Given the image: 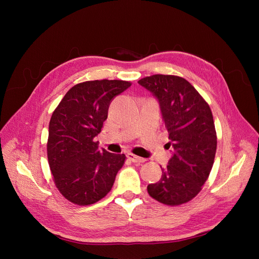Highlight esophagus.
I'll return each mask as SVG.
<instances>
[{
	"mask_svg": "<svg viewBox=\"0 0 259 259\" xmlns=\"http://www.w3.org/2000/svg\"><path fill=\"white\" fill-rule=\"evenodd\" d=\"M127 158H128L130 161L134 162V163H143V162L146 161V159L140 158V156H138V155H136V154H133V153H131V152L127 153Z\"/></svg>",
	"mask_w": 259,
	"mask_h": 259,
	"instance_id": "esophagus-1",
	"label": "esophagus"
}]
</instances>
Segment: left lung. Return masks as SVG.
I'll return each mask as SVG.
<instances>
[{
	"label": "left lung",
	"mask_w": 259,
	"mask_h": 259,
	"mask_svg": "<svg viewBox=\"0 0 259 259\" xmlns=\"http://www.w3.org/2000/svg\"><path fill=\"white\" fill-rule=\"evenodd\" d=\"M138 83L159 100L173 156L162 168L158 183L148 185L149 195L163 204L177 206L191 201L213 167L217 136L213 114L199 92L177 75L154 74Z\"/></svg>",
	"instance_id": "8db88e82"
}]
</instances>
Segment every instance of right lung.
I'll use <instances>...</instances> for the list:
<instances>
[{
  "mask_svg": "<svg viewBox=\"0 0 259 259\" xmlns=\"http://www.w3.org/2000/svg\"><path fill=\"white\" fill-rule=\"evenodd\" d=\"M128 81L95 80L70 89L55 109L49 126L48 159L54 183L73 204L91 205L109 193L125 154L98 148L95 137L107 120L111 100Z\"/></svg>",
  "mask_w": 259,
  "mask_h": 259,
  "instance_id": "1",
  "label": "right lung"
}]
</instances>
